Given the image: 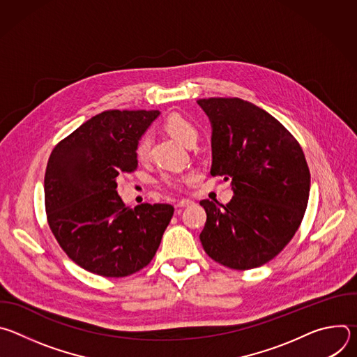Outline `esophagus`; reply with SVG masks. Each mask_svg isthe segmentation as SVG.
<instances>
[{
	"label": "esophagus",
	"mask_w": 357,
	"mask_h": 357,
	"mask_svg": "<svg viewBox=\"0 0 357 357\" xmlns=\"http://www.w3.org/2000/svg\"><path fill=\"white\" fill-rule=\"evenodd\" d=\"M192 200L190 199H182V200H179L178 203H176V208H188V206H190L192 205Z\"/></svg>",
	"instance_id": "34e87169"
}]
</instances>
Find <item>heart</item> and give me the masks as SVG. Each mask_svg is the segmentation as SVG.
Here are the masks:
<instances>
[{
    "mask_svg": "<svg viewBox=\"0 0 357 357\" xmlns=\"http://www.w3.org/2000/svg\"><path fill=\"white\" fill-rule=\"evenodd\" d=\"M165 131L174 137L181 144L189 146L192 142H196L197 138V130L196 127L183 116L181 114H171L165 123H164ZM151 155V138L149 135H144L135 146V157L138 161L145 162L149 160ZM195 179L193 174H185V175H165L164 181L169 186H178L179 183L192 182Z\"/></svg>",
    "mask_w": 357,
    "mask_h": 357,
    "instance_id": "1",
    "label": "heart"
}]
</instances>
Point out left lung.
Returning a JSON list of instances; mask_svg holds the SVG:
<instances>
[{"mask_svg":"<svg viewBox=\"0 0 357 357\" xmlns=\"http://www.w3.org/2000/svg\"><path fill=\"white\" fill-rule=\"evenodd\" d=\"M212 124L211 175L230 179L227 205L205 199L200 241L233 268L260 267L291 241L307 211L311 174L302 148L270 113L233 97L200 98Z\"/></svg>","mask_w":357,"mask_h":357,"instance_id":"left-lung-1","label":"left lung"}]
</instances>
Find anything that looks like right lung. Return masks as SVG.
Listing matches in <instances>:
<instances>
[{
    "instance_id": "obj_1",
    "label": "right lung",
    "mask_w": 357,
    "mask_h": 357,
    "mask_svg": "<svg viewBox=\"0 0 357 357\" xmlns=\"http://www.w3.org/2000/svg\"><path fill=\"white\" fill-rule=\"evenodd\" d=\"M161 113L103 112L62 139L45 174L47 223L77 266L101 277L131 275L154 259L174 208L142 203L131 209L117 176L132 172L135 146Z\"/></svg>"
}]
</instances>
